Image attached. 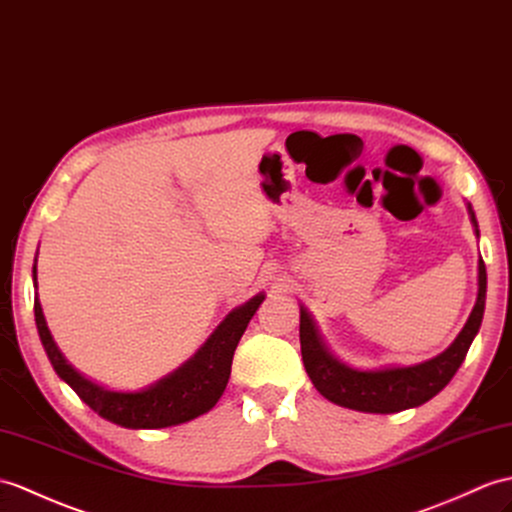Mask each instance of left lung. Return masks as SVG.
Listing matches in <instances>:
<instances>
[{
	"label": "left lung",
	"mask_w": 512,
	"mask_h": 512,
	"mask_svg": "<svg viewBox=\"0 0 512 512\" xmlns=\"http://www.w3.org/2000/svg\"><path fill=\"white\" fill-rule=\"evenodd\" d=\"M469 216L478 231V220L469 205ZM486 301V268L478 261V301L473 305L469 320L462 327L458 338L441 355L417 366L377 368V371H360L334 358L320 340L318 329L310 312L301 305V353L305 371L312 384L325 399L338 403L342 408L390 414L408 408H417L438 395L456 375L460 364L471 347L475 334L480 331Z\"/></svg>",
	"instance_id": "left-lung-1"
}]
</instances>
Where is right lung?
Masks as SVG:
<instances>
[{
	"label": "right lung",
	"instance_id": "obj_1",
	"mask_svg": "<svg viewBox=\"0 0 512 512\" xmlns=\"http://www.w3.org/2000/svg\"><path fill=\"white\" fill-rule=\"evenodd\" d=\"M32 272L34 288H37V259H34ZM264 299V294H257L248 303L235 307L194 353V358L178 366L168 377L159 379L157 384L137 392H115L82 377L58 351L50 329H47L39 299H34V320H37L43 349L56 375L74 388L76 395L93 412H98L106 421L130 427V430H157V427L192 421L216 406L229 382L237 342Z\"/></svg>",
	"mask_w": 512,
	"mask_h": 512
}]
</instances>
